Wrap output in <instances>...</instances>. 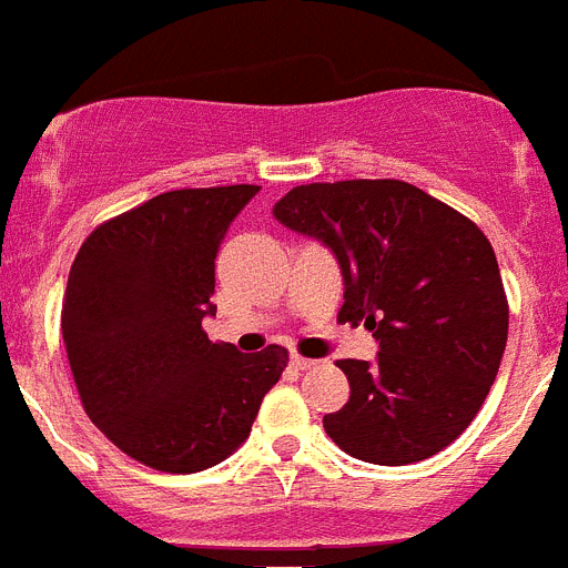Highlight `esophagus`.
I'll use <instances>...</instances> for the list:
<instances>
[{"label":"esophagus","mask_w":568,"mask_h":568,"mask_svg":"<svg viewBox=\"0 0 568 568\" xmlns=\"http://www.w3.org/2000/svg\"><path fill=\"white\" fill-rule=\"evenodd\" d=\"M317 364V361H312V357H303V355H292V366L294 369H312V366Z\"/></svg>","instance_id":"1"}]
</instances>
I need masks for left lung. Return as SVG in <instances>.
I'll list each match as a JSON object with an SVG mask.
<instances>
[{
  "mask_svg": "<svg viewBox=\"0 0 568 568\" xmlns=\"http://www.w3.org/2000/svg\"><path fill=\"white\" fill-rule=\"evenodd\" d=\"M276 222L332 247L343 274L337 321L364 323L378 357L337 361L349 402L323 416L341 450L413 465L476 418L508 341V297L488 236L450 204L398 179L300 184Z\"/></svg>",
  "mask_w": 568,
  "mask_h": 568,
  "instance_id": "left-lung-1",
  "label": "left lung"
}]
</instances>
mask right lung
<instances>
[{
  "instance_id": "add662e5",
  "label": "right lung",
  "mask_w": 568,
  "mask_h": 568,
  "mask_svg": "<svg viewBox=\"0 0 568 568\" xmlns=\"http://www.w3.org/2000/svg\"><path fill=\"white\" fill-rule=\"evenodd\" d=\"M256 184L170 190L94 227L71 265L63 341L85 416L126 456L213 468L251 433L288 349L242 355L202 328L216 254Z\"/></svg>"
}]
</instances>
